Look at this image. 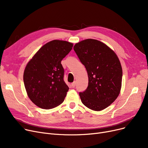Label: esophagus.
<instances>
[{"instance_id":"1","label":"esophagus","mask_w":148,"mask_h":148,"mask_svg":"<svg viewBox=\"0 0 148 148\" xmlns=\"http://www.w3.org/2000/svg\"><path fill=\"white\" fill-rule=\"evenodd\" d=\"M71 86H72L73 88H74L76 86V82H74L73 83H72Z\"/></svg>"}]
</instances>
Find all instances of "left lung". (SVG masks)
Masks as SVG:
<instances>
[{
    "label": "left lung",
    "mask_w": 148,
    "mask_h": 148,
    "mask_svg": "<svg viewBox=\"0 0 148 148\" xmlns=\"http://www.w3.org/2000/svg\"><path fill=\"white\" fill-rule=\"evenodd\" d=\"M74 50L88 75V86L79 93L82 103L94 111L105 109L121 89L122 69L118 56L106 44L94 39L76 43Z\"/></svg>",
    "instance_id": "1"
}]
</instances>
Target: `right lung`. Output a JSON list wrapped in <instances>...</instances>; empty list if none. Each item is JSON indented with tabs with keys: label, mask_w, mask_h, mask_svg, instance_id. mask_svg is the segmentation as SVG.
Returning a JSON list of instances; mask_svg holds the SVG:
<instances>
[{
	"label": "right lung",
	"mask_w": 148,
	"mask_h": 148,
	"mask_svg": "<svg viewBox=\"0 0 148 148\" xmlns=\"http://www.w3.org/2000/svg\"><path fill=\"white\" fill-rule=\"evenodd\" d=\"M73 47V43L66 41H51L28 62L23 81L27 96L38 107L51 109L63 103L69 88L64 81L61 61Z\"/></svg>",
	"instance_id": "obj_1"
}]
</instances>
